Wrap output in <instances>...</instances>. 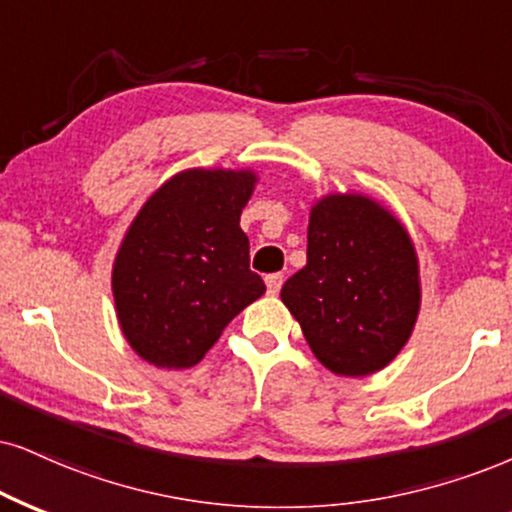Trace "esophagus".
<instances>
[{"instance_id":"obj_1","label":"esophagus","mask_w":512,"mask_h":512,"mask_svg":"<svg viewBox=\"0 0 512 512\" xmlns=\"http://www.w3.org/2000/svg\"><path fill=\"white\" fill-rule=\"evenodd\" d=\"M282 282H285V275L282 273H270L266 275V287H268V294L275 296L277 292L282 289Z\"/></svg>"}]
</instances>
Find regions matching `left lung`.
I'll list each match as a JSON object with an SVG mask.
<instances>
[{"mask_svg": "<svg viewBox=\"0 0 512 512\" xmlns=\"http://www.w3.org/2000/svg\"><path fill=\"white\" fill-rule=\"evenodd\" d=\"M306 256L280 296L308 346L337 375L382 370L408 342L420 308L406 230L375 201L334 194L313 206Z\"/></svg>", "mask_w": 512, "mask_h": 512, "instance_id": "8db88e82", "label": "left lung"}]
</instances>
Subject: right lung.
Wrapping results in <instances>:
<instances>
[{"label": "right lung", "mask_w": 512, "mask_h": 512, "mask_svg": "<svg viewBox=\"0 0 512 512\" xmlns=\"http://www.w3.org/2000/svg\"><path fill=\"white\" fill-rule=\"evenodd\" d=\"M249 170H185L151 197L113 266L118 320L156 368H192L235 315L266 292L239 227Z\"/></svg>", "instance_id": "right-lung-1"}]
</instances>
